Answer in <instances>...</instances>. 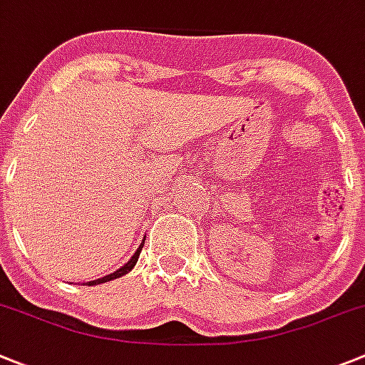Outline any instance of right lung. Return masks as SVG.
<instances>
[{"label": "right lung", "instance_id": "right-lung-1", "mask_svg": "<svg viewBox=\"0 0 365 365\" xmlns=\"http://www.w3.org/2000/svg\"><path fill=\"white\" fill-rule=\"evenodd\" d=\"M143 244H145V240H143ZM143 244H141V246H139V250H137V252L133 253V257H132V259H130L128 262L125 264V266H123V267H119V269H117V272L110 273V275L103 277V279L92 280V282H86V284H88V286H93V284H103V282H108V280H113V279H117V277H123V275H126V273H128L130 269H132V267L135 266L137 259H139V253H141V250H143Z\"/></svg>", "mask_w": 365, "mask_h": 365}]
</instances>
